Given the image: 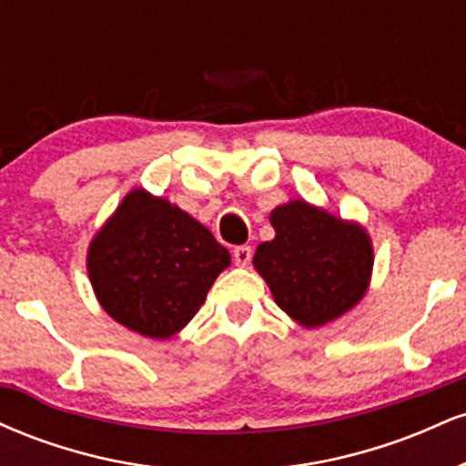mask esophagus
I'll use <instances>...</instances> for the list:
<instances>
[{"label":"esophagus","mask_w":466,"mask_h":466,"mask_svg":"<svg viewBox=\"0 0 466 466\" xmlns=\"http://www.w3.org/2000/svg\"><path fill=\"white\" fill-rule=\"evenodd\" d=\"M232 256H234V263H237L238 267L249 265V260H251V248H249V245H240V248L234 249Z\"/></svg>","instance_id":"34e87169"}]
</instances>
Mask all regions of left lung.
<instances>
[{
    "instance_id": "left-lung-1",
    "label": "left lung",
    "mask_w": 466,
    "mask_h": 466,
    "mask_svg": "<svg viewBox=\"0 0 466 466\" xmlns=\"http://www.w3.org/2000/svg\"><path fill=\"white\" fill-rule=\"evenodd\" d=\"M274 240L260 243L254 267L278 307L304 329L333 322L366 293L372 243L360 223L296 199L269 215Z\"/></svg>"
}]
</instances>
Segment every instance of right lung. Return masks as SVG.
I'll return each instance as SVG.
<instances>
[{
	"label": "right lung",
	"instance_id": "obj_1",
	"mask_svg": "<svg viewBox=\"0 0 466 466\" xmlns=\"http://www.w3.org/2000/svg\"><path fill=\"white\" fill-rule=\"evenodd\" d=\"M228 265L229 251L210 229L142 188L122 199L87 251L100 307L153 339L179 333Z\"/></svg>",
	"mask_w": 466,
	"mask_h": 466
}]
</instances>
